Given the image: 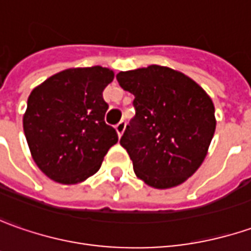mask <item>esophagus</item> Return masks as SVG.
<instances>
[{"label":"esophagus","mask_w":251,"mask_h":251,"mask_svg":"<svg viewBox=\"0 0 251 251\" xmlns=\"http://www.w3.org/2000/svg\"><path fill=\"white\" fill-rule=\"evenodd\" d=\"M125 127H126V124L124 122V121H121V122H119V124L115 126V129H117V133H118V136H119V137H121V136L124 134V132H125Z\"/></svg>","instance_id":"obj_1"}]
</instances>
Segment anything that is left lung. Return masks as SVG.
Returning <instances> with one entry per match:
<instances>
[{
  "label": "left lung",
  "instance_id": "8db88e82",
  "mask_svg": "<svg viewBox=\"0 0 251 251\" xmlns=\"http://www.w3.org/2000/svg\"><path fill=\"white\" fill-rule=\"evenodd\" d=\"M122 89L134 96L136 115L121 146L136 176L154 189L182 185L208 152L215 132V108L200 84L168 66L119 72Z\"/></svg>",
  "mask_w": 251,
  "mask_h": 251
}]
</instances>
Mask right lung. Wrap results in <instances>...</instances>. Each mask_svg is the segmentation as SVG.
Returning a JSON list of instances; mask_svg holds the SVG:
<instances>
[{"label": "right lung", "instance_id": "obj_1", "mask_svg": "<svg viewBox=\"0 0 251 251\" xmlns=\"http://www.w3.org/2000/svg\"><path fill=\"white\" fill-rule=\"evenodd\" d=\"M102 66L69 68L34 87L23 115V130L40 171L62 185L94 175L118 142L105 124L108 104L102 91L114 80Z\"/></svg>", "mask_w": 251, "mask_h": 251}]
</instances>
